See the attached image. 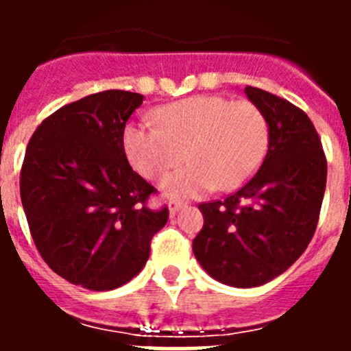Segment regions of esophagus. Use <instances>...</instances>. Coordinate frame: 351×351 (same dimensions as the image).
I'll return each instance as SVG.
<instances>
[{
	"instance_id": "1",
	"label": "esophagus",
	"mask_w": 351,
	"mask_h": 351,
	"mask_svg": "<svg viewBox=\"0 0 351 351\" xmlns=\"http://www.w3.org/2000/svg\"><path fill=\"white\" fill-rule=\"evenodd\" d=\"M182 206H184V202H181V200H170V202H169L170 214H176L179 209H181Z\"/></svg>"
}]
</instances>
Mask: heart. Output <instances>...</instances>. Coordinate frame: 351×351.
<instances>
[{"label": "heart", "mask_w": 351, "mask_h": 351, "mask_svg": "<svg viewBox=\"0 0 351 351\" xmlns=\"http://www.w3.org/2000/svg\"><path fill=\"white\" fill-rule=\"evenodd\" d=\"M156 126L128 123L123 149L142 178L163 181L172 197H193L209 190H235L255 173L269 144V123L250 100L200 95L172 101L153 112Z\"/></svg>", "instance_id": "heart-1"}]
</instances>
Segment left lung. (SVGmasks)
Instances as JSON below:
<instances>
[{"label":"left lung","instance_id":"1","mask_svg":"<svg viewBox=\"0 0 351 351\" xmlns=\"http://www.w3.org/2000/svg\"><path fill=\"white\" fill-rule=\"evenodd\" d=\"M244 93L269 123L258 172L225 200L204 202L193 253L214 280L260 287L283 274L315 235L327 182V158L302 108L263 89Z\"/></svg>","mask_w":351,"mask_h":351}]
</instances>
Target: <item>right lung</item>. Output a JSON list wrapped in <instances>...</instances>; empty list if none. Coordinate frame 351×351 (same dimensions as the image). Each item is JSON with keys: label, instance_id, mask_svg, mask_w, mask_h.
<instances>
[{"label": "right lung", "instance_id": "1", "mask_svg": "<svg viewBox=\"0 0 351 351\" xmlns=\"http://www.w3.org/2000/svg\"><path fill=\"white\" fill-rule=\"evenodd\" d=\"M138 93L108 89L58 108L35 130L21 169L31 237L49 267L73 285L114 290L142 271L169 207L130 167L123 130Z\"/></svg>", "mask_w": 351, "mask_h": 351}]
</instances>
